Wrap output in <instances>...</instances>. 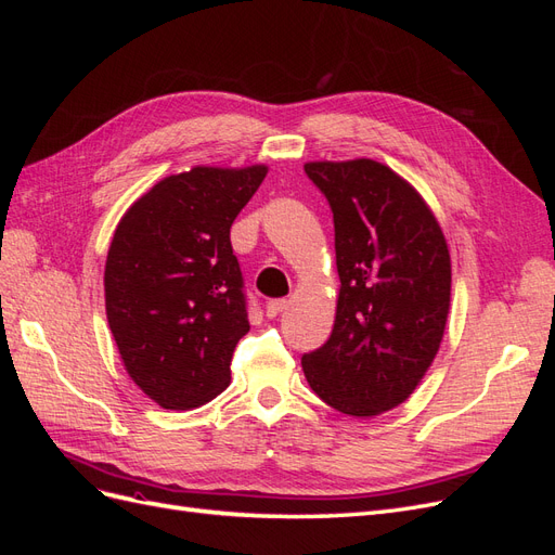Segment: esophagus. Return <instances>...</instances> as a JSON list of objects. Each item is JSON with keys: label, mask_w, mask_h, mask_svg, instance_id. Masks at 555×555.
I'll return each mask as SVG.
<instances>
[{"label": "esophagus", "mask_w": 555, "mask_h": 555, "mask_svg": "<svg viewBox=\"0 0 555 555\" xmlns=\"http://www.w3.org/2000/svg\"><path fill=\"white\" fill-rule=\"evenodd\" d=\"M287 308H289V300H284V298L268 300V304H266V314L268 317H278L280 312H284Z\"/></svg>", "instance_id": "obj_1"}]
</instances>
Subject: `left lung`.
<instances>
[{"label":"left lung","mask_w":555,"mask_h":555,"mask_svg":"<svg viewBox=\"0 0 555 555\" xmlns=\"http://www.w3.org/2000/svg\"><path fill=\"white\" fill-rule=\"evenodd\" d=\"M333 210L340 275L331 338L304 357L326 405L373 418L405 402L438 354L451 306V257L438 217L375 159L308 162Z\"/></svg>","instance_id":"left-lung-1"}]
</instances>
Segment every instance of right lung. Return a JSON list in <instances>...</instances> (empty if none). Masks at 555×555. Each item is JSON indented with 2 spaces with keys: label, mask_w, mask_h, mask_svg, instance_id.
Instances as JSON below:
<instances>
[{
  "label": "right lung",
  "mask_w": 555,
  "mask_h": 555,
  "mask_svg": "<svg viewBox=\"0 0 555 555\" xmlns=\"http://www.w3.org/2000/svg\"><path fill=\"white\" fill-rule=\"evenodd\" d=\"M266 173L192 166L155 182L115 227L108 326L127 375L164 410L206 405L231 382L249 322L229 231Z\"/></svg>",
  "instance_id": "obj_1"
}]
</instances>
